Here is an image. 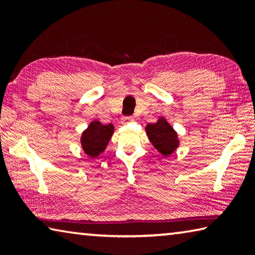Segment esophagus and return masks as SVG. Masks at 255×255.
Masks as SVG:
<instances>
[{
    "mask_svg": "<svg viewBox=\"0 0 255 255\" xmlns=\"http://www.w3.org/2000/svg\"><path fill=\"white\" fill-rule=\"evenodd\" d=\"M131 122H133V117H131V116H129V117H125L123 119L124 124H128V123H131Z\"/></svg>",
    "mask_w": 255,
    "mask_h": 255,
    "instance_id": "34e87169",
    "label": "esophagus"
}]
</instances>
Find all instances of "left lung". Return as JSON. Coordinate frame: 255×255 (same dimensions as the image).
Returning <instances> with one entry per match:
<instances>
[{
	"label": "left lung",
	"mask_w": 255,
	"mask_h": 255,
	"mask_svg": "<svg viewBox=\"0 0 255 255\" xmlns=\"http://www.w3.org/2000/svg\"><path fill=\"white\" fill-rule=\"evenodd\" d=\"M145 130L150 143L163 156L167 157L179 147L180 141L178 133L166 122L165 118L161 117L157 120V123L148 124L145 127Z\"/></svg>",
	"instance_id": "obj_1"
}]
</instances>
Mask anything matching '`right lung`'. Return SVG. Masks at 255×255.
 <instances>
[{"instance_id": "add662e5", "label": "right lung", "mask_w": 255, "mask_h": 255, "mask_svg": "<svg viewBox=\"0 0 255 255\" xmlns=\"http://www.w3.org/2000/svg\"><path fill=\"white\" fill-rule=\"evenodd\" d=\"M114 129L112 124L103 125L98 120L90 124L81 136V145L84 153L90 157H97L105 152L114 133Z\"/></svg>"}]
</instances>
